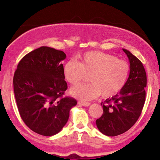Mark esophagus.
I'll return each mask as SVG.
<instances>
[{"instance_id":"obj_1","label":"esophagus","mask_w":160,"mask_h":160,"mask_svg":"<svg viewBox=\"0 0 160 160\" xmlns=\"http://www.w3.org/2000/svg\"><path fill=\"white\" fill-rule=\"evenodd\" d=\"M78 104H80V105L84 106V107H88V106L90 105V103H89V102H78Z\"/></svg>"}]
</instances>
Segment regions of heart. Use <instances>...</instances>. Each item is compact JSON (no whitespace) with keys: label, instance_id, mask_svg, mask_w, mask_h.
I'll return each mask as SVG.
<instances>
[{"label":"heart","instance_id":"obj_1","mask_svg":"<svg viewBox=\"0 0 160 160\" xmlns=\"http://www.w3.org/2000/svg\"><path fill=\"white\" fill-rule=\"evenodd\" d=\"M78 59V62L71 59L64 64V78L71 85H77L89 75L91 82L71 88L72 96L82 101L92 100L101 94L109 98L123 89L130 73L126 62L99 51L84 53Z\"/></svg>","mask_w":160,"mask_h":160}]
</instances>
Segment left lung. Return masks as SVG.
Masks as SVG:
<instances>
[{"label":"left lung","instance_id":"8db88e82","mask_svg":"<svg viewBox=\"0 0 160 160\" xmlns=\"http://www.w3.org/2000/svg\"><path fill=\"white\" fill-rule=\"evenodd\" d=\"M122 50L130 64L128 80L120 92L102 103L104 113L96 120L99 131L108 136L128 131L140 117L145 102L147 75L143 64L127 49Z\"/></svg>","mask_w":160,"mask_h":160}]
</instances>
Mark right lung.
Listing matches in <instances>:
<instances>
[{
  "instance_id": "right-lung-1",
  "label": "right lung",
  "mask_w": 160,
  "mask_h": 160,
  "mask_svg": "<svg viewBox=\"0 0 160 160\" xmlns=\"http://www.w3.org/2000/svg\"><path fill=\"white\" fill-rule=\"evenodd\" d=\"M61 50L41 47L28 53L17 65L13 89L23 122L34 132L44 136L58 133L67 123L70 111L77 104L63 97L68 88Z\"/></svg>"
}]
</instances>
